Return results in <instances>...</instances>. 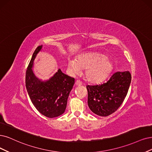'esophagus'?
Listing matches in <instances>:
<instances>
[{
    "label": "esophagus",
    "mask_w": 152,
    "mask_h": 152,
    "mask_svg": "<svg viewBox=\"0 0 152 152\" xmlns=\"http://www.w3.org/2000/svg\"><path fill=\"white\" fill-rule=\"evenodd\" d=\"M75 85L76 86H81L82 85V83L80 80H76V81L75 83Z\"/></svg>",
    "instance_id": "34e87169"
}]
</instances>
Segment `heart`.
Masks as SVG:
<instances>
[{"label": "heart", "mask_w": 152, "mask_h": 152, "mask_svg": "<svg viewBox=\"0 0 152 152\" xmlns=\"http://www.w3.org/2000/svg\"><path fill=\"white\" fill-rule=\"evenodd\" d=\"M67 66L72 74H79L81 68L85 70V77L88 81L97 83L107 77L113 70V65L106 56L96 53H86L77 56L76 60L69 58Z\"/></svg>", "instance_id": "b5f03b06"}]
</instances>
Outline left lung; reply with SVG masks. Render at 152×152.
<instances>
[{"label": "left lung", "mask_w": 152, "mask_h": 152, "mask_svg": "<svg viewBox=\"0 0 152 152\" xmlns=\"http://www.w3.org/2000/svg\"><path fill=\"white\" fill-rule=\"evenodd\" d=\"M131 80L130 72L118 71L114 73L106 83L86 86L89 109L101 116H107L113 113L124 101Z\"/></svg>", "instance_id": "1"}]
</instances>
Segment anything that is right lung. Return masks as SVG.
<instances>
[{"mask_svg":"<svg viewBox=\"0 0 152 152\" xmlns=\"http://www.w3.org/2000/svg\"><path fill=\"white\" fill-rule=\"evenodd\" d=\"M42 46L34 52L26 73V87L34 106L45 116L53 118L63 114L75 79L58 69L49 80L42 81L34 75L33 63Z\"/></svg>","mask_w":152,"mask_h":152,"instance_id":"right-lung-1","label":"right lung"}]
</instances>
